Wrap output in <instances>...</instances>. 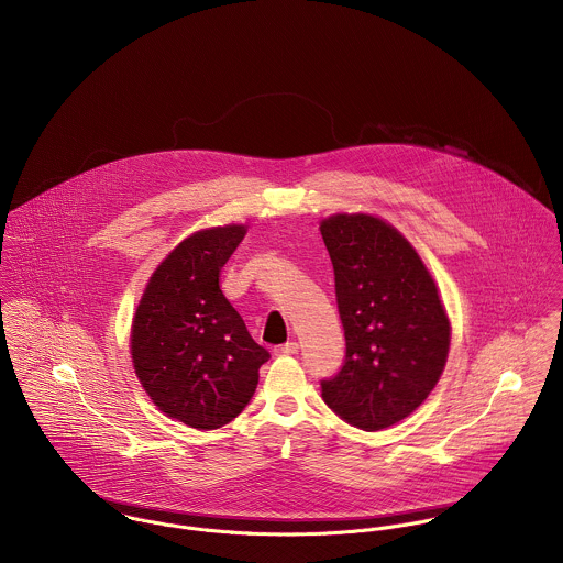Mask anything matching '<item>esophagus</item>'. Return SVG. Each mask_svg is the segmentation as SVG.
Listing matches in <instances>:
<instances>
[{
    "instance_id": "esophagus-1",
    "label": "esophagus",
    "mask_w": 563,
    "mask_h": 563,
    "mask_svg": "<svg viewBox=\"0 0 563 563\" xmlns=\"http://www.w3.org/2000/svg\"><path fill=\"white\" fill-rule=\"evenodd\" d=\"M299 351V344L297 342H286V344H279L275 346V355H295Z\"/></svg>"
}]
</instances>
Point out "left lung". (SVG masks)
<instances>
[{"label":"left lung","instance_id":"left-lung-1","mask_svg":"<svg viewBox=\"0 0 563 563\" xmlns=\"http://www.w3.org/2000/svg\"><path fill=\"white\" fill-rule=\"evenodd\" d=\"M346 353L321 379L322 401L344 422L379 431L409 416L438 384L451 327L413 246L368 214L321 223Z\"/></svg>","mask_w":563,"mask_h":563}]
</instances>
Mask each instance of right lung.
<instances>
[{
  "mask_svg": "<svg viewBox=\"0 0 563 563\" xmlns=\"http://www.w3.org/2000/svg\"><path fill=\"white\" fill-rule=\"evenodd\" d=\"M244 234L242 225H225L179 242L152 275L132 322L143 388L166 416L195 429L232 422L271 357L219 286Z\"/></svg>",
  "mask_w": 563,
  "mask_h": 563,
  "instance_id": "right-lung-1",
  "label": "right lung"
}]
</instances>
